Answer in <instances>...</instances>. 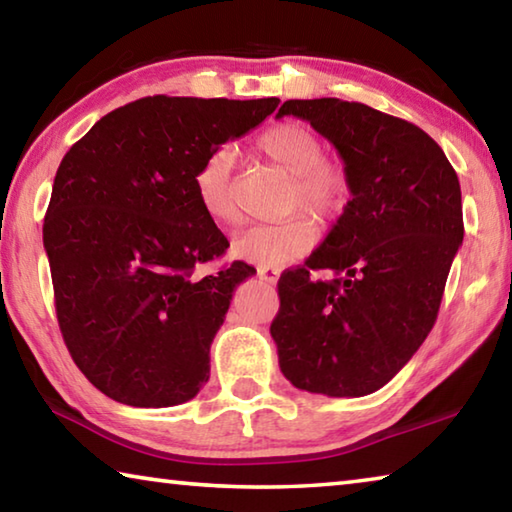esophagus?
I'll list each match as a JSON object with an SVG mask.
<instances>
[{
  "label": "esophagus",
  "instance_id": "esophagus-1",
  "mask_svg": "<svg viewBox=\"0 0 512 512\" xmlns=\"http://www.w3.org/2000/svg\"><path fill=\"white\" fill-rule=\"evenodd\" d=\"M257 275H259V280H264L268 284H275L277 280H280V271H277V268H271V266H259Z\"/></svg>",
  "mask_w": 512,
  "mask_h": 512
}]
</instances>
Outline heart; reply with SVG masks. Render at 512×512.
Returning <instances> with one entry per match:
<instances>
[{
  "label": "heart",
  "mask_w": 512,
  "mask_h": 512,
  "mask_svg": "<svg viewBox=\"0 0 512 512\" xmlns=\"http://www.w3.org/2000/svg\"><path fill=\"white\" fill-rule=\"evenodd\" d=\"M259 153L291 176L287 212H307L318 223H329L348 205L350 185L343 167L323 160L325 146L311 128L284 121L259 137ZM237 155L221 146L198 167L194 187L203 212L219 225L241 221L235 189ZM316 228L305 216L280 223L253 225L232 241V255L257 266H282L305 257L316 246Z\"/></svg>",
  "instance_id": "1"
}]
</instances>
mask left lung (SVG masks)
I'll return each instance as SVG.
<instances>
[{"label": "left lung", "mask_w": 512, "mask_h": 512, "mask_svg": "<svg viewBox=\"0 0 512 512\" xmlns=\"http://www.w3.org/2000/svg\"><path fill=\"white\" fill-rule=\"evenodd\" d=\"M284 115L334 144L352 198L305 266L277 282L280 370L300 391L370 395L436 323L463 244L461 185L443 149L404 119L341 99H291ZM320 267L335 280L311 281Z\"/></svg>", "instance_id": "left-lung-1"}]
</instances>
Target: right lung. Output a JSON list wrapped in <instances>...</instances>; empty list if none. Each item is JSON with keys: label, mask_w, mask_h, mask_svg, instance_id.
<instances>
[{"label": "right lung", "mask_w": 512, "mask_h": 512, "mask_svg": "<svg viewBox=\"0 0 512 512\" xmlns=\"http://www.w3.org/2000/svg\"><path fill=\"white\" fill-rule=\"evenodd\" d=\"M277 103L158 94L108 112L65 153L42 241L67 350L110 400L162 409L210 379V345L255 268L196 273L230 244L194 178Z\"/></svg>", "instance_id": "right-lung-1"}]
</instances>
